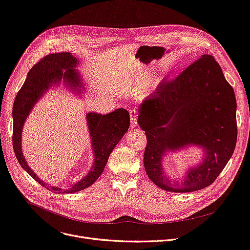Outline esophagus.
Here are the masks:
<instances>
[{
  "instance_id": "obj_1",
  "label": "esophagus",
  "mask_w": 250,
  "mask_h": 250,
  "mask_svg": "<svg viewBox=\"0 0 250 250\" xmlns=\"http://www.w3.org/2000/svg\"><path fill=\"white\" fill-rule=\"evenodd\" d=\"M129 115H130V127L137 128V116H138L137 111L132 109L129 111Z\"/></svg>"
}]
</instances>
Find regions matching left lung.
I'll list each match as a JSON object with an SVG mask.
<instances>
[{
	"label": "left lung",
	"mask_w": 250,
	"mask_h": 250,
	"mask_svg": "<svg viewBox=\"0 0 250 250\" xmlns=\"http://www.w3.org/2000/svg\"><path fill=\"white\" fill-rule=\"evenodd\" d=\"M236 107L234 90L209 55L195 61L173 81H163L138 110V124L147 136L144 166L154 185L172 192L212 185L236 146ZM193 146L202 148V161L190 167L179 181L168 177L164 157Z\"/></svg>",
	"instance_id": "1"
}]
</instances>
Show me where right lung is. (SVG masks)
I'll return each instance as SVG.
<instances>
[{
  "instance_id": "add662e5",
  "label": "right lung",
  "mask_w": 250,
  "mask_h": 250,
  "mask_svg": "<svg viewBox=\"0 0 250 250\" xmlns=\"http://www.w3.org/2000/svg\"><path fill=\"white\" fill-rule=\"evenodd\" d=\"M78 64L79 60L71 52H58L44 57L29 71L13 105V148L16 158L26 172L39 185L51 191L72 193L83 190L93 185L103 172L110 153L127 132L129 126V114L124 108H118L103 115L94 111L88 112L86 121L91 139V148L94 156L93 164L89 172L67 190L47 185L35 174L27 164L22 152L24 124L35 104L47 91L60 86L62 81L65 89H70L79 96L81 95L85 87L80 72L76 70Z\"/></svg>"
}]
</instances>
